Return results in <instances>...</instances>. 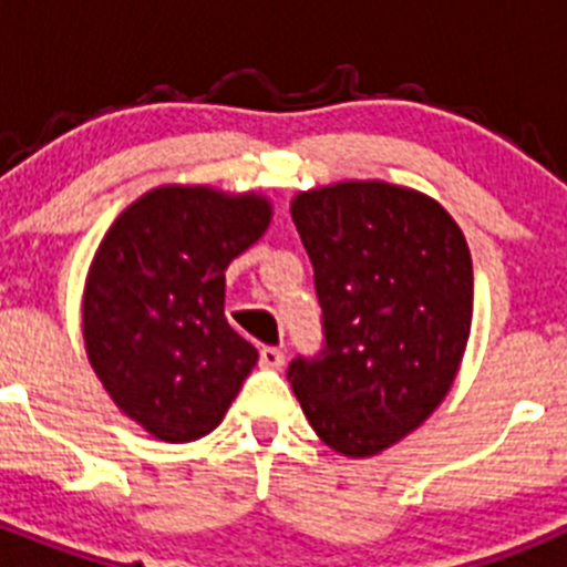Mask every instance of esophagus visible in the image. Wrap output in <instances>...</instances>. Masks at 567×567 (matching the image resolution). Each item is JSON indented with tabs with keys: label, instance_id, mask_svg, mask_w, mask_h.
Here are the masks:
<instances>
[{
	"label": "esophagus",
	"instance_id": "esophagus-1",
	"mask_svg": "<svg viewBox=\"0 0 567 567\" xmlns=\"http://www.w3.org/2000/svg\"><path fill=\"white\" fill-rule=\"evenodd\" d=\"M258 354H260V365H267V369H280L284 360H287L284 349H278V346H260Z\"/></svg>",
	"mask_w": 567,
	"mask_h": 567
}]
</instances>
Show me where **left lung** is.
<instances>
[{
    "instance_id": "8db88e82",
    "label": "left lung",
    "mask_w": 567,
    "mask_h": 567,
    "mask_svg": "<svg viewBox=\"0 0 567 567\" xmlns=\"http://www.w3.org/2000/svg\"><path fill=\"white\" fill-rule=\"evenodd\" d=\"M292 221L315 269L323 349L289 363L318 437L369 457L443 403L471 332L474 269L437 202L385 182L300 193Z\"/></svg>"
}]
</instances>
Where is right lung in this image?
Here are the masks:
<instances>
[{
    "label": "right lung",
    "mask_w": 567,
    "mask_h": 567,
    "mask_svg": "<svg viewBox=\"0 0 567 567\" xmlns=\"http://www.w3.org/2000/svg\"><path fill=\"white\" fill-rule=\"evenodd\" d=\"M260 195L162 187L104 235L84 287L87 358L113 403L164 443L221 423L258 349L224 318L229 260L264 235Z\"/></svg>",
    "instance_id": "right-lung-1"
}]
</instances>
